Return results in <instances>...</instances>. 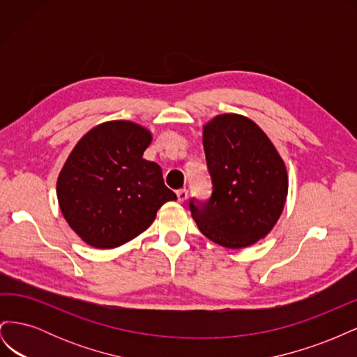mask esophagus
Listing matches in <instances>:
<instances>
[{
    "instance_id": "1",
    "label": "esophagus",
    "mask_w": 357,
    "mask_h": 357,
    "mask_svg": "<svg viewBox=\"0 0 357 357\" xmlns=\"http://www.w3.org/2000/svg\"><path fill=\"white\" fill-rule=\"evenodd\" d=\"M186 199H188V190H186V189L177 190V201H178L180 204H183Z\"/></svg>"
}]
</instances>
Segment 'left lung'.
<instances>
[{
  "mask_svg": "<svg viewBox=\"0 0 357 357\" xmlns=\"http://www.w3.org/2000/svg\"><path fill=\"white\" fill-rule=\"evenodd\" d=\"M213 183L205 204L190 199L199 231L226 248L256 244L273 231L287 197V169L271 139L252 119L235 113L213 117L202 129Z\"/></svg>",
  "mask_w": 357,
  "mask_h": 357,
  "instance_id": "obj_1",
  "label": "left lung"
}]
</instances>
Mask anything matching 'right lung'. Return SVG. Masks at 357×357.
I'll list each match as a JSON object with an SVG mask.
<instances>
[{"instance_id":"right-lung-1","label":"right lung","mask_w":357,"mask_h":357,"mask_svg":"<svg viewBox=\"0 0 357 357\" xmlns=\"http://www.w3.org/2000/svg\"><path fill=\"white\" fill-rule=\"evenodd\" d=\"M152 138L135 122L110 121L74 146L58 176L56 195L63 219L88 245L114 248L134 240L162 205L177 199L160 167L143 158Z\"/></svg>"}]
</instances>
